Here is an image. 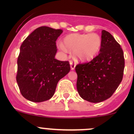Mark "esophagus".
Wrapping results in <instances>:
<instances>
[{
    "label": "esophagus",
    "instance_id": "1",
    "mask_svg": "<svg viewBox=\"0 0 134 134\" xmlns=\"http://www.w3.org/2000/svg\"><path fill=\"white\" fill-rule=\"evenodd\" d=\"M70 68H71V70H74L75 67H76V62L73 60L70 61Z\"/></svg>",
    "mask_w": 134,
    "mask_h": 134
}]
</instances>
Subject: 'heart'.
<instances>
[{
    "label": "heart",
    "instance_id": "heart-1",
    "mask_svg": "<svg viewBox=\"0 0 134 134\" xmlns=\"http://www.w3.org/2000/svg\"><path fill=\"white\" fill-rule=\"evenodd\" d=\"M64 44H59L62 50L66 51V48L74 50L77 58L87 60L94 57L99 52L101 38L96 33L72 34L64 38Z\"/></svg>",
    "mask_w": 134,
    "mask_h": 134
}]
</instances>
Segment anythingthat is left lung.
Wrapping results in <instances>:
<instances>
[{"label": "left lung", "instance_id": "obj_1", "mask_svg": "<svg viewBox=\"0 0 134 134\" xmlns=\"http://www.w3.org/2000/svg\"><path fill=\"white\" fill-rule=\"evenodd\" d=\"M99 53L90 62L78 64L77 90L80 96L91 103L110 98L123 79L125 67L124 52L113 36L101 31Z\"/></svg>", "mask_w": 134, "mask_h": 134}]
</instances>
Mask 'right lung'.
<instances>
[{
	"label": "right lung",
	"mask_w": 134,
	"mask_h": 134,
	"mask_svg": "<svg viewBox=\"0 0 134 134\" xmlns=\"http://www.w3.org/2000/svg\"><path fill=\"white\" fill-rule=\"evenodd\" d=\"M63 31L41 26L33 31L20 47L16 81L24 98L39 103L54 94L60 79L69 73V61L55 59L56 41Z\"/></svg>",
	"instance_id": "obj_1"
}]
</instances>
